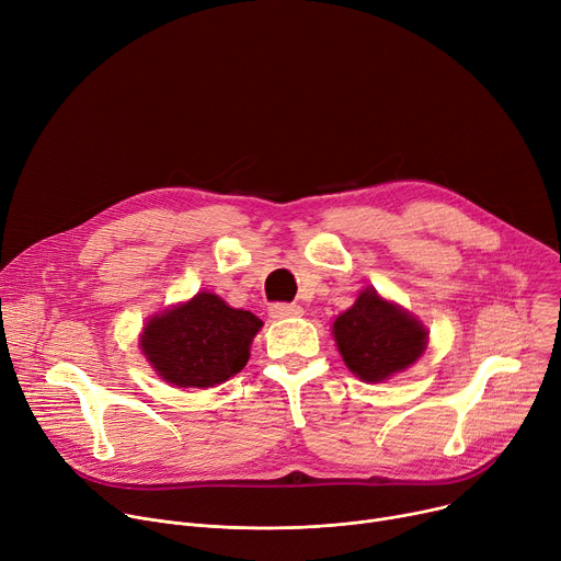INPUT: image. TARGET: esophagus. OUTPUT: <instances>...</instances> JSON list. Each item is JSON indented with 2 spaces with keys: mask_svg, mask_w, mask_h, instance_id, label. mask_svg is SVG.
Here are the masks:
<instances>
[{
  "mask_svg": "<svg viewBox=\"0 0 561 561\" xmlns=\"http://www.w3.org/2000/svg\"><path fill=\"white\" fill-rule=\"evenodd\" d=\"M268 311H271V318H275V320L297 318V316L304 313L299 304H273V307H271Z\"/></svg>",
  "mask_w": 561,
  "mask_h": 561,
  "instance_id": "obj_1",
  "label": "esophagus"
}]
</instances>
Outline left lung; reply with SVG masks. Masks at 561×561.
Segmentation results:
<instances>
[{"label": "left lung", "instance_id": "1", "mask_svg": "<svg viewBox=\"0 0 561 561\" xmlns=\"http://www.w3.org/2000/svg\"><path fill=\"white\" fill-rule=\"evenodd\" d=\"M344 365L365 382H380L412 367L427 346V329L398 304L365 288L333 322Z\"/></svg>", "mask_w": 561, "mask_h": 561}]
</instances>
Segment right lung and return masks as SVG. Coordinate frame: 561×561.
<instances>
[{
  "instance_id": "right-lung-1",
  "label": "right lung",
  "mask_w": 561,
  "mask_h": 561,
  "mask_svg": "<svg viewBox=\"0 0 561 561\" xmlns=\"http://www.w3.org/2000/svg\"><path fill=\"white\" fill-rule=\"evenodd\" d=\"M264 322L230 309L215 293H196L151 318L140 348L154 371L174 387H215L239 374L250 358V342Z\"/></svg>"
}]
</instances>
